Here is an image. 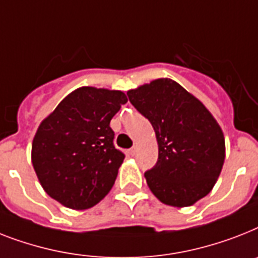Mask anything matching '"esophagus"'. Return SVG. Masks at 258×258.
I'll list each match as a JSON object with an SVG mask.
<instances>
[{
	"label": "esophagus",
	"instance_id": "obj_1",
	"mask_svg": "<svg viewBox=\"0 0 258 258\" xmlns=\"http://www.w3.org/2000/svg\"><path fill=\"white\" fill-rule=\"evenodd\" d=\"M136 151H138V147H136V146H134L133 148H130V155H135L136 154Z\"/></svg>",
	"mask_w": 258,
	"mask_h": 258
}]
</instances>
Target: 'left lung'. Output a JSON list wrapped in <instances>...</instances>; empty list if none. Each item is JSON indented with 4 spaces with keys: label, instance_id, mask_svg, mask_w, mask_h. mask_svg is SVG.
Instances as JSON below:
<instances>
[{
    "label": "left lung",
    "instance_id": "8db88e82",
    "mask_svg": "<svg viewBox=\"0 0 258 258\" xmlns=\"http://www.w3.org/2000/svg\"><path fill=\"white\" fill-rule=\"evenodd\" d=\"M127 95L156 134L158 162L144 173L152 194L179 208L207 196L225 159V140L216 119L172 79H156Z\"/></svg>",
    "mask_w": 258,
    "mask_h": 258
}]
</instances>
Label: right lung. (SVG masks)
<instances>
[{
	"instance_id": "1",
	"label": "right lung",
	"mask_w": 258,
	"mask_h": 258,
	"mask_svg": "<svg viewBox=\"0 0 258 258\" xmlns=\"http://www.w3.org/2000/svg\"><path fill=\"white\" fill-rule=\"evenodd\" d=\"M127 96L118 90L81 87L42 120L31 162L50 198L71 209L94 207L111 190L124 154L110 122Z\"/></svg>"
}]
</instances>
